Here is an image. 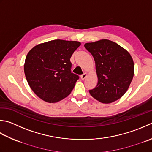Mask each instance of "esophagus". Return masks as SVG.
I'll use <instances>...</instances> for the list:
<instances>
[{
  "label": "esophagus",
  "instance_id": "1",
  "mask_svg": "<svg viewBox=\"0 0 152 152\" xmlns=\"http://www.w3.org/2000/svg\"><path fill=\"white\" fill-rule=\"evenodd\" d=\"M86 77H87V73H84L80 76V78H81L82 80H84Z\"/></svg>",
  "mask_w": 152,
  "mask_h": 152
}]
</instances>
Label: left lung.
Masks as SVG:
<instances>
[{
	"instance_id": "left-lung-1",
	"label": "left lung",
	"mask_w": 152,
	"mask_h": 152,
	"mask_svg": "<svg viewBox=\"0 0 152 152\" xmlns=\"http://www.w3.org/2000/svg\"><path fill=\"white\" fill-rule=\"evenodd\" d=\"M84 47L96 62L98 78L96 87L89 90L91 96L103 103H111L126 93L134 74L130 53L108 39L87 43Z\"/></svg>"
}]
</instances>
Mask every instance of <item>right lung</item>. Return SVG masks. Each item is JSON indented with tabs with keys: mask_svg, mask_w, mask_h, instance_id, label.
Instances as JSON below:
<instances>
[{
	"mask_svg": "<svg viewBox=\"0 0 152 152\" xmlns=\"http://www.w3.org/2000/svg\"><path fill=\"white\" fill-rule=\"evenodd\" d=\"M80 45L76 41L55 39L29 50L24 73L29 86L40 99L56 103L71 93L79 76L71 72L70 58Z\"/></svg>",
	"mask_w": 152,
	"mask_h": 152,
	"instance_id": "add662e5",
	"label": "right lung"
}]
</instances>
